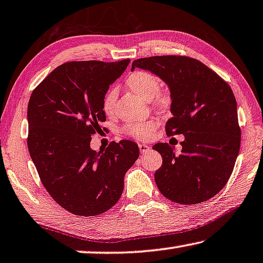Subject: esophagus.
I'll return each instance as SVG.
<instances>
[{"label":"esophagus","mask_w":263,"mask_h":263,"mask_svg":"<svg viewBox=\"0 0 263 263\" xmlns=\"http://www.w3.org/2000/svg\"><path fill=\"white\" fill-rule=\"evenodd\" d=\"M139 149H140V152L142 153V154H144V153H147V152H149V145H147V144H144V143H140L139 144Z\"/></svg>","instance_id":"34e87169"}]
</instances>
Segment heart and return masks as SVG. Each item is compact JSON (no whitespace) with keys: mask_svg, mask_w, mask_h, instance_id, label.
<instances>
[{"mask_svg":"<svg viewBox=\"0 0 263 263\" xmlns=\"http://www.w3.org/2000/svg\"><path fill=\"white\" fill-rule=\"evenodd\" d=\"M127 87L137 96L143 100H155V104L160 108L168 106L169 100L165 95L157 94L160 90V79L156 75L145 70H136L128 75L126 80ZM118 94L115 89L108 90L102 100V110L107 115H111L114 112L115 102ZM157 128V122L155 120L148 121H130L124 124L123 132L129 136L136 139H147L153 134V132Z\"/></svg>","mask_w":263,"mask_h":263,"instance_id":"1","label":"heart"}]
</instances>
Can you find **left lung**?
Instances as JSON below:
<instances>
[{
	"mask_svg": "<svg viewBox=\"0 0 263 263\" xmlns=\"http://www.w3.org/2000/svg\"><path fill=\"white\" fill-rule=\"evenodd\" d=\"M135 67L154 72L168 84L174 118L165 124V133L184 135L179 155L168 143L153 147L162 156V165L155 172L157 188L180 204L212 199L228 182L240 151L241 129L232 88L189 56H151L135 60L132 69Z\"/></svg>",
	"mask_w": 263,
	"mask_h": 263,
	"instance_id": "1",
	"label": "left lung"
}]
</instances>
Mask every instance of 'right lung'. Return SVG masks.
Listing matches in <instances>:
<instances>
[{
	"label": "right lung",
	"instance_id": "obj_1",
	"mask_svg": "<svg viewBox=\"0 0 263 263\" xmlns=\"http://www.w3.org/2000/svg\"><path fill=\"white\" fill-rule=\"evenodd\" d=\"M129 62H66L30 95V157L49 195L74 215L95 216L110 209L122 195L124 174L139 157V147L129 140L112 141L102 153L90 149L91 136L106 121L103 96Z\"/></svg>",
	"mask_w": 263,
	"mask_h": 263
}]
</instances>
